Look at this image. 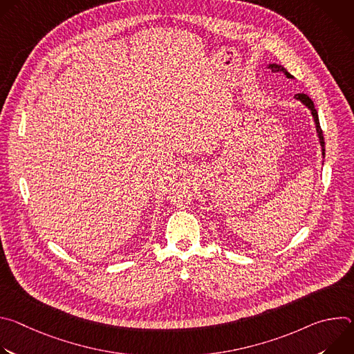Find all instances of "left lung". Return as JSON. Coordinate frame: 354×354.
Masks as SVG:
<instances>
[{
	"instance_id": "left-lung-1",
	"label": "left lung",
	"mask_w": 354,
	"mask_h": 354,
	"mask_svg": "<svg viewBox=\"0 0 354 354\" xmlns=\"http://www.w3.org/2000/svg\"><path fill=\"white\" fill-rule=\"evenodd\" d=\"M268 68H270L273 73H281L284 74L287 78H294L283 66L280 64H276V63H272L268 66ZM294 97L297 100H299V102L304 105L313 115L314 118V123H315V129H317V134H318V138H319V145H321V151H322V158H325V141H324V136H322V130H321V126H319V119H318V113H317V109L314 106V102L311 100L310 96H307L306 93H295Z\"/></svg>"
}]
</instances>
